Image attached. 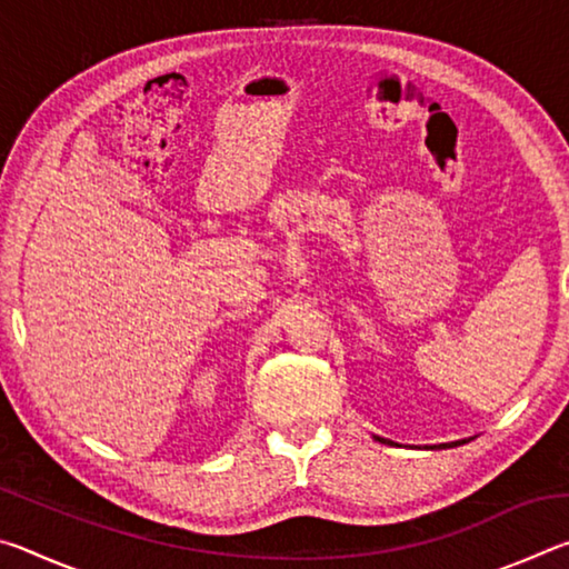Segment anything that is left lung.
Wrapping results in <instances>:
<instances>
[{
    "label": "left lung",
    "instance_id": "1",
    "mask_svg": "<svg viewBox=\"0 0 569 569\" xmlns=\"http://www.w3.org/2000/svg\"><path fill=\"white\" fill-rule=\"evenodd\" d=\"M379 441H387V439H381V437H377ZM459 445V441H451V445H439V447H457Z\"/></svg>",
    "mask_w": 569,
    "mask_h": 569
}]
</instances>
